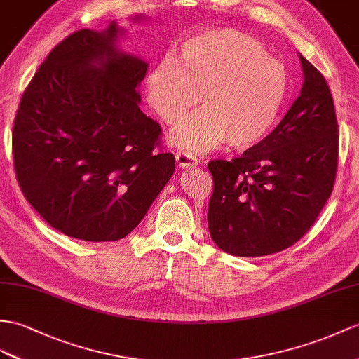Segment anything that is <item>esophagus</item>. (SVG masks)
I'll return each instance as SVG.
<instances>
[{
  "instance_id": "34e87169",
  "label": "esophagus",
  "mask_w": 359,
  "mask_h": 359,
  "mask_svg": "<svg viewBox=\"0 0 359 359\" xmlns=\"http://www.w3.org/2000/svg\"><path fill=\"white\" fill-rule=\"evenodd\" d=\"M175 160H177V164L180 165L181 169H191V168H196V165H198L196 156L190 155L187 152H177V155H175Z\"/></svg>"
}]
</instances>
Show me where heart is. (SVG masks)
Segmentation results:
<instances>
[{
	"mask_svg": "<svg viewBox=\"0 0 359 359\" xmlns=\"http://www.w3.org/2000/svg\"><path fill=\"white\" fill-rule=\"evenodd\" d=\"M290 90L280 60L248 34L210 29L181 43L178 60L160 59L146 76V100L173 125L199 100L204 108L182 118L169 134L178 149L201 152L222 142L236 149L262 142L274 128Z\"/></svg>",
	"mask_w": 359,
	"mask_h": 359,
	"instance_id": "1",
	"label": "heart"
}]
</instances>
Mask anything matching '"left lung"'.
<instances>
[{"label": "left lung", "mask_w": 359, "mask_h": 359, "mask_svg": "<svg viewBox=\"0 0 359 359\" xmlns=\"http://www.w3.org/2000/svg\"><path fill=\"white\" fill-rule=\"evenodd\" d=\"M303 86L277 128L239 158L208 163V230L224 252H278L303 238L329 199L338 125L326 79L300 53Z\"/></svg>", "instance_id": "left-lung-1"}]
</instances>
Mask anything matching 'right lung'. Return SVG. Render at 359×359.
Segmentation results:
<instances>
[{
    "instance_id": "add662e5",
    "label": "right lung",
    "mask_w": 359,
    "mask_h": 359,
    "mask_svg": "<svg viewBox=\"0 0 359 359\" xmlns=\"http://www.w3.org/2000/svg\"><path fill=\"white\" fill-rule=\"evenodd\" d=\"M125 33L111 21L102 32L69 34L41 64L16 112L21 191L69 238L123 239L175 170L172 154L155 152L160 125L138 107L147 62L120 48Z\"/></svg>"
}]
</instances>
